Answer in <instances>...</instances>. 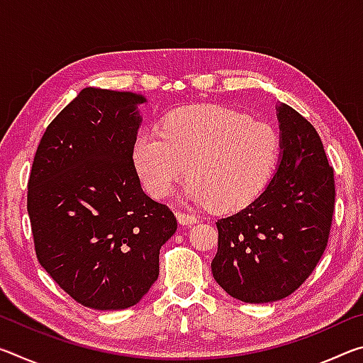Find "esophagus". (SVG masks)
Masks as SVG:
<instances>
[{
	"instance_id": "obj_1",
	"label": "esophagus",
	"mask_w": 363,
	"mask_h": 363,
	"mask_svg": "<svg viewBox=\"0 0 363 363\" xmlns=\"http://www.w3.org/2000/svg\"><path fill=\"white\" fill-rule=\"evenodd\" d=\"M176 218H177V220H179V224H182V225H192L196 223V220H199L196 219V216H194V214H189L184 211H177Z\"/></svg>"
}]
</instances>
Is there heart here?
Segmentation results:
<instances>
[{"label": "heart", "mask_w": 363, "mask_h": 363, "mask_svg": "<svg viewBox=\"0 0 363 363\" xmlns=\"http://www.w3.org/2000/svg\"><path fill=\"white\" fill-rule=\"evenodd\" d=\"M280 143L269 123L223 106L177 108L160 133H140L133 162L157 199L168 196L189 169L186 195L216 211L250 205L270 181Z\"/></svg>", "instance_id": "b5f03b06"}]
</instances>
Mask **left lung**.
Instances as JSON below:
<instances>
[{
    "mask_svg": "<svg viewBox=\"0 0 363 363\" xmlns=\"http://www.w3.org/2000/svg\"><path fill=\"white\" fill-rule=\"evenodd\" d=\"M280 163L256 200L218 219L213 277L243 303H272L304 284L327 248L335 173L315 128L286 104L277 107Z\"/></svg>",
    "mask_w": 363,
    "mask_h": 363,
    "instance_id": "8db88e82",
    "label": "left lung"
}]
</instances>
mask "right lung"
<instances>
[{
  "label": "right lung",
  "mask_w": 363,
  "mask_h": 363,
  "mask_svg": "<svg viewBox=\"0 0 363 363\" xmlns=\"http://www.w3.org/2000/svg\"><path fill=\"white\" fill-rule=\"evenodd\" d=\"M145 97L84 88L46 128L28 179L36 257L77 303L138 304L158 279L160 248L177 229L140 187L133 145Z\"/></svg>",
  "instance_id": "right-lung-1"
}]
</instances>
